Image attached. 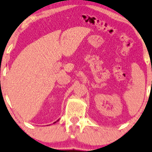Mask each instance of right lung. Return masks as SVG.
Returning a JSON list of instances; mask_svg holds the SVG:
<instances>
[{
    "instance_id": "right-lung-1",
    "label": "right lung",
    "mask_w": 152,
    "mask_h": 152,
    "mask_svg": "<svg viewBox=\"0 0 152 152\" xmlns=\"http://www.w3.org/2000/svg\"><path fill=\"white\" fill-rule=\"evenodd\" d=\"M56 122H54V123H56Z\"/></svg>"
}]
</instances>
